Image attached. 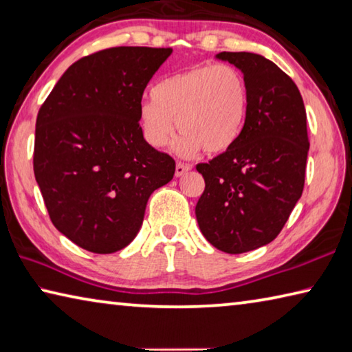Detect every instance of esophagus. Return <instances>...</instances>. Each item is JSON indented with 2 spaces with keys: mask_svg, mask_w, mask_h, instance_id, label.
<instances>
[{
  "mask_svg": "<svg viewBox=\"0 0 352 352\" xmlns=\"http://www.w3.org/2000/svg\"><path fill=\"white\" fill-rule=\"evenodd\" d=\"M190 170H192V168H190V165H186V164L177 162V164H176V171H175V175H176L177 177H181V176L186 175L187 171H190Z\"/></svg>",
  "mask_w": 352,
  "mask_h": 352,
  "instance_id": "1",
  "label": "esophagus"
}]
</instances>
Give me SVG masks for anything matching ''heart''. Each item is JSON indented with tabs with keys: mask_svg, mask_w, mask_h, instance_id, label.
<instances>
[{
	"mask_svg": "<svg viewBox=\"0 0 352 352\" xmlns=\"http://www.w3.org/2000/svg\"><path fill=\"white\" fill-rule=\"evenodd\" d=\"M151 98L139 107L145 140L154 148L165 146L177 120L182 133L173 150L186 159L202 150L210 154L229 150L248 119V85L230 65H204L165 77L153 86Z\"/></svg>",
	"mask_w": 352,
	"mask_h": 352,
	"instance_id": "heart-1",
	"label": "heart"
}]
</instances>
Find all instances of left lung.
Here are the masks:
<instances>
[{"label":"left lung","instance_id":"8db88e82","mask_svg":"<svg viewBox=\"0 0 352 352\" xmlns=\"http://www.w3.org/2000/svg\"><path fill=\"white\" fill-rule=\"evenodd\" d=\"M243 72L248 119L235 145L208 164L196 204L202 235L226 254H244L278 236L301 198L309 140L303 98L274 61L252 52H219Z\"/></svg>","mask_w":352,"mask_h":352}]
</instances>
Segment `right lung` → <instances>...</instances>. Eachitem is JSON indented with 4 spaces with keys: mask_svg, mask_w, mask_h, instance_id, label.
I'll return each mask as SVG.
<instances>
[{
    "mask_svg": "<svg viewBox=\"0 0 352 352\" xmlns=\"http://www.w3.org/2000/svg\"><path fill=\"white\" fill-rule=\"evenodd\" d=\"M170 47L120 46L67 67L35 125L34 173L52 224L78 248L113 254L138 235L176 164L144 139L139 107Z\"/></svg>",
    "mask_w": 352,
    "mask_h": 352,
    "instance_id": "1",
    "label": "right lung"
}]
</instances>
